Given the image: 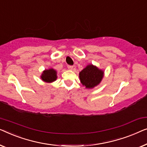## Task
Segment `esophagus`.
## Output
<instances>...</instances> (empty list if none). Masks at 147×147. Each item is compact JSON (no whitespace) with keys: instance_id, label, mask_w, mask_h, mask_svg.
I'll list each match as a JSON object with an SVG mask.
<instances>
[{"instance_id":"1","label":"esophagus","mask_w":147,"mask_h":147,"mask_svg":"<svg viewBox=\"0 0 147 147\" xmlns=\"http://www.w3.org/2000/svg\"><path fill=\"white\" fill-rule=\"evenodd\" d=\"M67 67H68V69H69V70H73V66L68 65Z\"/></svg>"}]
</instances>
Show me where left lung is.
Masks as SVG:
<instances>
[{"instance_id":"1","label":"left lung","mask_w":147,"mask_h":147,"mask_svg":"<svg viewBox=\"0 0 147 147\" xmlns=\"http://www.w3.org/2000/svg\"><path fill=\"white\" fill-rule=\"evenodd\" d=\"M104 76V71L96 66L88 65L79 73L80 82L86 88H92L98 85Z\"/></svg>"}]
</instances>
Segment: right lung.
I'll return each instance as SVG.
<instances>
[{"mask_svg": "<svg viewBox=\"0 0 147 147\" xmlns=\"http://www.w3.org/2000/svg\"><path fill=\"white\" fill-rule=\"evenodd\" d=\"M40 78L43 81L46 82H52L57 80V71L53 69H49L48 70H45L42 72Z\"/></svg>", "mask_w": 147, "mask_h": 147, "instance_id": "add662e5", "label": "right lung"}]
</instances>
